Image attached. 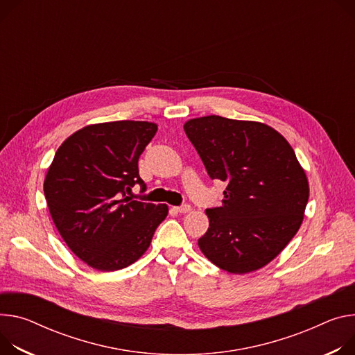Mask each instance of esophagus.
<instances>
[{
  "label": "esophagus",
  "mask_w": 355,
  "mask_h": 355,
  "mask_svg": "<svg viewBox=\"0 0 355 355\" xmlns=\"http://www.w3.org/2000/svg\"><path fill=\"white\" fill-rule=\"evenodd\" d=\"M173 211H175L177 214H187L191 211L189 205H181V207H173Z\"/></svg>",
  "instance_id": "34e87169"
}]
</instances>
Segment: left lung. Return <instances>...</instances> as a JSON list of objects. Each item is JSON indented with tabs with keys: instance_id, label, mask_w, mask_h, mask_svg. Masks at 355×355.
I'll list each match as a JSON object with an SVG mask.
<instances>
[{
	"instance_id": "1",
	"label": "left lung",
	"mask_w": 355,
	"mask_h": 355,
	"mask_svg": "<svg viewBox=\"0 0 355 355\" xmlns=\"http://www.w3.org/2000/svg\"><path fill=\"white\" fill-rule=\"evenodd\" d=\"M208 175L227 182L222 205L208 208L209 228L198 239L215 266L234 275L272 262L297 234L309 181L287 140L265 123L220 116L184 124Z\"/></svg>"
}]
</instances>
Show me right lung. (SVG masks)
<instances>
[{
  "label": "right lung",
  "mask_w": 355,
  "mask_h": 355,
  "mask_svg": "<svg viewBox=\"0 0 355 355\" xmlns=\"http://www.w3.org/2000/svg\"><path fill=\"white\" fill-rule=\"evenodd\" d=\"M157 133L150 121L86 125L60 144L44 181V194L62 239L87 266L114 272L148 249L168 214L127 197L139 184V158Z\"/></svg>",
  "instance_id": "right-lung-1"
}]
</instances>
